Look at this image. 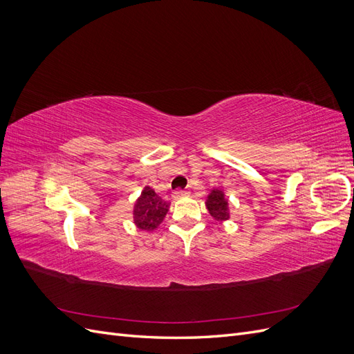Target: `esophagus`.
Here are the masks:
<instances>
[{
  "instance_id": "obj_1",
  "label": "esophagus",
  "mask_w": 354,
  "mask_h": 354,
  "mask_svg": "<svg viewBox=\"0 0 354 354\" xmlns=\"http://www.w3.org/2000/svg\"><path fill=\"white\" fill-rule=\"evenodd\" d=\"M186 195H189V192H187V190H181V189H177V190H174V192H173V198H174V199L183 198V196H186Z\"/></svg>"
}]
</instances>
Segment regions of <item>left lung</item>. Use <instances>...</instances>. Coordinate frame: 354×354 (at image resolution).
Wrapping results in <instances>:
<instances>
[{
    "label": "left lung",
    "mask_w": 354,
    "mask_h": 354,
    "mask_svg": "<svg viewBox=\"0 0 354 354\" xmlns=\"http://www.w3.org/2000/svg\"><path fill=\"white\" fill-rule=\"evenodd\" d=\"M207 208L212 218L216 221H226L229 220V201L224 196V192L220 189L211 190V194L207 198Z\"/></svg>",
    "instance_id": "1"
}]
</instances>
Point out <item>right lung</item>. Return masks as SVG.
<instances>
[{
  "mask_svg": "<svg viewBox=\"0 0 354 354\" xmlns=\"http://www.w3.org/2000/svg\"><path fill=\"white\" fill-rule=\"evenodd\" d=\"M168 208L169 202L158 196L153 189L146 186L142 192L140 198L137 199L133 211L137 229L146 232L155 230L167 216Z\"/></svg>",
  "mask_w": 354,
  "mask_h": 354,
  "instance_id": "1",
  "label": "right lung"
}]
</instances>
